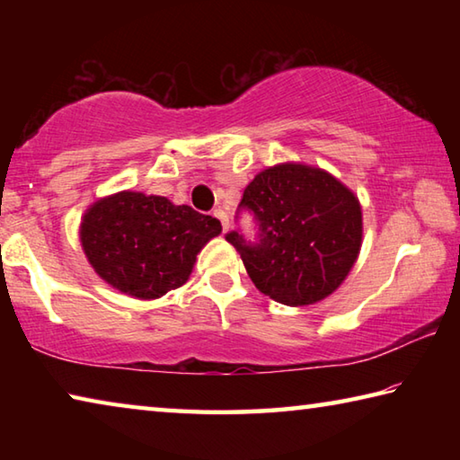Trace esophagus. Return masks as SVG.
Returning <instances> with one entry per match:
<instances>
[{
    "mask_svg": "<svg viewBox=\"0 0 460 460\" xmlns=\"http://www.w3.org/2000/svg\"><path fill=\"white\" fill-rule=\"evenodd\" d=\"M213 217H215L217 221L221 223L223 231H227V229H229V217H227V213L221 211V208H215V211H213Z\"/></svg>",
    "mask_w": 460,
    "mask_h": 460,
    "instance_id": "obj_1",
    "label": "esophagus"
}]
</instances>
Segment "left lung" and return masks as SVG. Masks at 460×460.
Segmentation results:
<instances>
[{"label":"left lung","mask_w":460,"mask_h":460,"mask_svg":"<svg viewBox=\"0 0 460 460\" xmlns=\"http://www.w3.org/2000/svg\"><path fill=\"white\" fill-rule=\"evenodd\" d=\"M260 223V241L237 231V249L260 292L286 306L324 300L345 282L359 258L363 215L357 194L323 168L284 162L245 186L241 205Z\"/></svg>","instance_id":"8db88e82"}]
</instances>
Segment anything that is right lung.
I'll return each mask as SVG.
<instances>
[{
	"label": "right lung",
	"mask_w": 460,
	"mask_h": 460,
	"mask_svg": "<svg viewBox=\"0 0 460 460\" xmlns=\"http://www.w3.org/2000/svg\"><path fill=\"white\" fill-rule=\"evenodd\" d=\"M221 233L215 217L166 197L121 190L93 202L81 245L101 279L137 300H155L192 274L200 249Z\"/></svg>",
	"instance_id": "1"
}]
</instances>
